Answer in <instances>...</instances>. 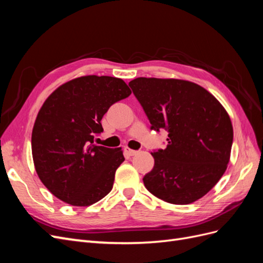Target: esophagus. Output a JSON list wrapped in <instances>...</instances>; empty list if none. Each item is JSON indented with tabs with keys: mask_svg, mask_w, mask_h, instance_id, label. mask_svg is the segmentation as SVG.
<instances>
[{
	"mask_svg": "<svg viewBox=\"0 0 263 263\" xmlns=\"http://www.w3.org/2000/svg\"><path fill=\"white\" fill-rule=\"evenodd\" d=\"M124 151L125 153L128 155V156H135L137 154V150H133V149H130V148H128V147H125L124 148Z\"/></svg>",
	"mask_w": 263,
	"mask_h": 263,
	"instance_id": "obj_1",
	"label": "esophagus"
}]
</instances>
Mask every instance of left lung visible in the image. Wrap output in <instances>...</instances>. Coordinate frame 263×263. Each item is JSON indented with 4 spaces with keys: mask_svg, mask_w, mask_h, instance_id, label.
<instances>
[{
    "mask_svg": "<svg viewBox=\"0 0 263 263\" xmlns=\"http://www.w3.org/2000/svg\"><path fill=\"white\" fill-rule=\"evenodd\" d=\"M151 130L168 132V145L154 150L144 177L151 194L171 204L193 203L226 171L234 132L220 103L204 87L177 79L137 78L128 84Z\"/></svg>",
    "mask_w": 263,
    "mask_h": 263,
    "instance_id": "1",
    "label": "left lung"
}]
</instances>
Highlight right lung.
<instances>
[{"instance_id": "right-lung-1", "label": "right lung", "mask_w": 263, "mask_h": 263, "mask_svg": "<svg viewBox=\"0 0 263 263\" xmlns=\"http://www.w3.org/2000/svg\"><path fill=\"white\" fill-rule=\"evenodd\" d=\"M132 91L122 79L86 76L59 86L37 115L31 134L36 172L59 200L89 206L113 187L122 148L94 144L103 133L101 119L114 103Z\"/></svg>"}]
</instances>
